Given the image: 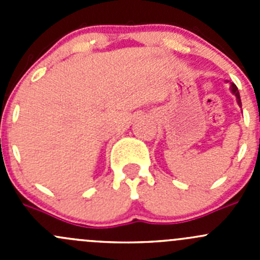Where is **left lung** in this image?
Segmentation results:
<instances>
[{
    "label": "left lung",
    "instance_id": "obj_1",
    "mask_svg": "<svg viewBox=\"0 0 260 260\" xmlns=\"http://www.w3.org/2000/svg\"><path fill=\"white\" fill-rule=\"evenodd\" d=\"M228 83H229V81H228ZM230 91H232V93L235 95V98H237V103L239 104V107H242V101H240L239 90H238V86L235 85L234 83H230Z\"/></svg>",
    "mask_w": 260,
    "mask_h": 260
}]
</instances>
